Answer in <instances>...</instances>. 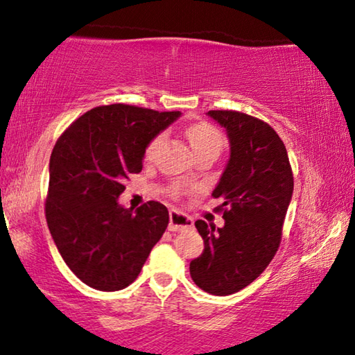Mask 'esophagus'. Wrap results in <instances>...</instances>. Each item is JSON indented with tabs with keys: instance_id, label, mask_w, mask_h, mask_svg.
Returning a JSON list of instances; mask_svg holds the SVG:
<instances>
[{
	"instance_id": "obj_1",
	"label": "esophagus",
	"mask_w": 355,
	"mask_h": 355,
	"mask_svg": "<svg viewBox=\"0 0 355 355\" xmlns=\"http://www.w3.org/2000/svg\"><path fill=\"white\" fill-rule=\"evenodd\" d=\"M194 225V220L189 218L188 214H184L178 209H171L169 213V230L171 232H180L186 230V228H191Z\"/></svg>"
}]
</instances>
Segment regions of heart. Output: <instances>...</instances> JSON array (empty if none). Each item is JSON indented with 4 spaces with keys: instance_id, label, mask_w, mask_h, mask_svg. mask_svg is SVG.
<instances>
[{
    "instance_id": "1",
    "label": "heart",
    "mask_w": 355,
    "mask_h": 355,
    "mask_svg": "<svg viewBox=\"0 0 355 355\" xmlns=\"http://www.w3.org/2000/svg\"><path fill=\"white\" fill-rule=\"evenodd\" d=\"M186 136H188L189 144L192 150H194L196 155L203 153V152H220L222 144H224V139H222V135L216 130L213 125L209 123H194L191 127L186 128ZM166 136L164 135H158L155 136L152 141L146 148V158L150 159L153 158V155L156 153V150L161 147V144L164 142ZM184 191L183 184H173L172 188V194L178 196Z\"/></svg>"
}]
</instances>
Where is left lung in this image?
<instances>
[{
    "label": "left lung",
    "instance_id": "obj_1",
    "mask_svg": "<svg viewBox=\"0 0 355 355\" xmlns=\"http://www.w3.org/2000/svg\"><path fill=\"white\" fill-rule=\"evenodd\" d=\"M225 130L230 156L213 191L224 208V227L197 220L205 244L189 264L203 291L233 294L252 284L275 255L293 197V172L279 135L244 112L208 111Z\"/></svg>",
    "mask_w": 355,
    "mask_h": 355
}]
</instances>
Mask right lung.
<instances>
[{"label":"right lung","instance_id":"right-lung-1","mask_svg":"<svg viewBox=\"0 0 355 355\" xmlns=\"http://www.w3.org/2000/svg\"><path fill=\"white\" fill-rule=\"evenodd\" d=\"M182 116L130 105L98 106L75 120L50 158L45 214L59 254L78 279L100 291L133 284L169 224L159 202L125 208L119 196L142 171L146 148Z\"/></svg>","mask_w":355,"mask_h":355}]
</instances>
